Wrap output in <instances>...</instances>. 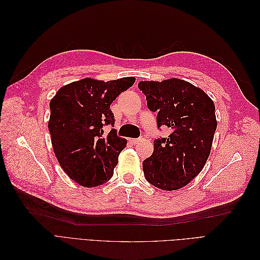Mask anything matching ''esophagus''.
<instances>
[{"instance_id": "esophagus-1", "label": "esophagus", "mask_w": 260, "mask_h": 260, "mask_svg": "<svg viewBox=\"0 0 260 260\" xmlns=\"http://www.w3.org/2000/svg\"><path fill=\"white\" fill-rule=\"evenodd\" d=\"M139 142H141V139H130V143L133 145L139 144Z\"/></svg>"}]
</instances>
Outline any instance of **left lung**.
I'll use <instances>...</instances> for the list:
<instances>
[{"instance_id":"8db88e82","label":"left lung","mask_w":260,"mask_h":260,"mask_svg":"<svg viewBox=\"0 0 260 260\" xmlns=\"http://www.w3.org/2000/svg\"><path fill=\"white\" fill-rule=\"evenodd\" d=\"M147 106L157 112V128L166 125L168 138L154 141L153 154L143 161L145 179L165 191L185 186L203 170L217 129L215 104L198 86L171 78L140 81Z\"/></svg>"}]
</instances>
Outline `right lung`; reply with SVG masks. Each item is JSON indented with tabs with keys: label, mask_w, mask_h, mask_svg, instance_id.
I'll return each mask as SVG.
<instances>
[{
	"label": "right lung",
	"mask_w": 260,
	"mask_h": 260,
	"mask_svg": "<svg viewBox=\"0 0 260 260\" xmlns=\"http://www.w3.org/2000/svg\"><path fill=\"white\" fill-rule=\"evenodd\" d=\"M135 77L102 81L85 78L60 88L50 102L49 131L55 156L68 177L85 187L113 177L127 140L103 125H114L111 104L135 83Z\"/></svg>",
	"instance_id": "right-lung-1"
}]
</instances>
